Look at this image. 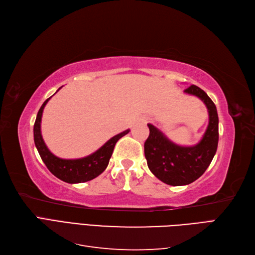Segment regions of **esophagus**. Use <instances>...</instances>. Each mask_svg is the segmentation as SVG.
Segmentation results:
<instances>
[{"label": "esophagus", "mask_w": 255, "mask_h": 255, "mask_svg": "<svg viewBox=\"0 0 255 255\" xmlns=\"http://www.w3.org/2000/svg\"><path fill=\"white\" fill-rule=\"evenodd\" d=\"M142 122H144V123L148 122V119H142Z\"/></svg>", "instance_id": "34e87169"}]
</instances>
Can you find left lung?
Wrapping results in <instances>:
<instances>
[{
  "instance_id": "1",
  "label": "left lung",
  "mask_w": 255,
  "mask_h": 255,
  "mask_svg": "<svg viewBox=\"0 0 255 255\" xmlns=\"http://www.w3.org/2000/svg\"><path fill=\"white\" fill-rule=\"evenodd\" d=\"M185 92L198 97L207 107L210 121L202 139L192 146L175 144L149 123L150 134L144 142V156L150 171L172 186L188 185L199 179L213 160L219 139L217 109L211 98L196 85H191Z\"/></svg>"
}]
</instances>
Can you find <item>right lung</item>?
<instances>
[{"label":"right lung","mask_w":255,"mask_h":255,"mask_svg":"<svg viewBox=\"0 0 255 255\" xmlns=\"http://www.w3.org/2000/svg\"><path fill=\"white\" fill-rule=\"evenodd\" d=\"M51 97L45 100L43 104L41 105L39 112L37 114L36 121L34 125V141L42 161L45 164V166H47L51 173H53L56 177H58L59 180L66 183H84L95 179V177L101 174L106 169L107 165H109L116 142H117L121 137L127 135L129 132V129H127L125 132L112 137L109 141L105 142L101 146V148L86 157L76 159L59 158L54 155V154L48 149V146L45 145L41 136L40 127L42 113L45 104L48 103Z\"/></svg>","instance_id":"1"}]
</instances>
